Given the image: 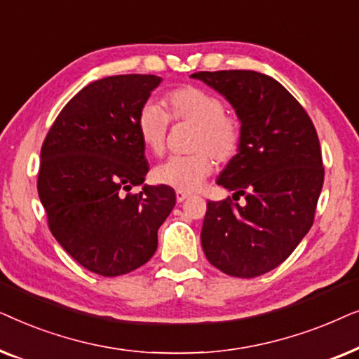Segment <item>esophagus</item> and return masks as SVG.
I'll return each instance as SVG.
<instances>
[{"label":"esophagus","mask_w":359,"mask_h":359,"mask_svg":"<svg viewBox=\"0 0 359 359\" xmlns=\"http://www.w3.org/2000/svg\"><path fill=\"white\" fill-rule=\"evenodd\" d=\"M188 198H189V193H186V191H176V201H178V203H183V201Z\"/></svg>","instance_id":"obj_1"}]
</instances>
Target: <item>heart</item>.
Wrapping results in <instances>:
<instances>
[{
    "mask_svg": "<svg viewBox=\"0 0 359 359\" xmlns=\"http://www.w3.org/2000/svg\"><path fill=\"white\" fill-rule=\"evenodd\" d=\"M166 112L147 101L137 112V132L142 144L154 155L166 147L170 119L193 124L189 149L193 154L171 156L154 171L155 180L178 191L198 189L214 171L215 160H232L242 144V122L225 111V102L215 93L196 85L178 86L165 95Z\"/></svg>",
    "mask_w": 359,
    "mask_h": 359,
    "instance_id": "1",
    "label": "heart"
}]
</instances>
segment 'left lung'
Instances as JSON below:
<instances>
[{"label":"left lung","mask_w":359,"mask_h":359,"mask_svg":"<svg viewBox=\"0 0 359 359\" xmlns=\"http://www.w3.org/2000/svg\"><path fill=\"white\" fill-rule=\"evenodd\" d=\"M242 122V144L217 184L243 205L208 201L201 232L205 258L235 278L279 266L306 237L323 184L320 142L299 101L274 78L252 70L198 72Z\"/></svg>","instance_id":"1"}]
</instances>
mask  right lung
Instances as JSON below:
<instances>
[{
	"label": "right lung",
	"instance_id": "obj_1",
	"mask_svg": "<svg viewBox=\"0 0 359 359\" xmlns=\"http://www.w3.org/2000/svg\"><path fill=\"white\" fill-rule=\"evenodd\" d=\"M160 81L134 73L90 83L67 102L42 144L37 191L48 229L73 259L101 276L149 262L176 204L166 184L130 193L149 171L137 112Z\"/></svg>",
	"mask_w": 359,
	"mask_h": 359
}]
</instances>
